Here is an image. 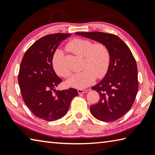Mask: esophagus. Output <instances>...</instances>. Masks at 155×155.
<instances>
[{"instance_id":"34e87169","label":"esophagus","mask_w":155,"mask_h":155,"mask_svg":"<svg viewBox=\"0 0 155 155\" xmlns=\"http://www.w3.org/2000/svg\"><path fill=\"white\" fill-rule=\"evenodd\" d=\"M87 91V90H82V89H79V90H78V93L79 94H85Z\"/></svg>"}]
</instances>
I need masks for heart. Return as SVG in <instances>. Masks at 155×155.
<instances>
[{
  "mask_svg": "<svg viewBox=\"0 0 155 155\" xmlns=\"http://www.w3.org/2000/svg\"><path fill=\"white\" fill-rule=\"evenodd\" d=\"M68 48L77 55L83 57L81 69L73 74L67 81L70 87L83 89L92 84L96 78H101L106 74L110 64V53L103 44H94L84 39H74L68 44ZM52 65L56 72L62 77L67 78L70 71L64 64V52L59 49L52 57Z\"/></svg>",
  "mask_w": 155,
  "mask_h": 155,
  "instance_id": "1",
  "label": "heart"
}]
</instances>
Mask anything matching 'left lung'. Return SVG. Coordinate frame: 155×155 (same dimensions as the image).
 <instances>
[{
    "instance_id": "8db88e82",
    "label": "left lung",
    "mask_w": 155,
    "mask_h": 155,
    "mask_svg": "<svg viewBox=\"0 0 155 155\" xmlns=\"http://www.w3.org/2000/svg\"><path fill=\"white\" fill-rule=\"evenodd\" d=\"M81 35L103 44L110 53V64L106 75L91 89L100 95L98 103L90 107L94 117L113 122L129 111L138 91L137 67L128 46L119 37L102 32H77Z\"/></svg>"
}]
</instances>
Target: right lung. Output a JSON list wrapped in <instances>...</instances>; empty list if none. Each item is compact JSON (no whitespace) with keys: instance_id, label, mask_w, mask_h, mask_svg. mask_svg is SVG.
I'll return each instance as SVG.
<instances>
[{"instance_id":"add662e5","label":"right lung","mask_w":155,"mask_h":155,"mask_svg":"<svg viewBox=\"0 0 155 155\" xmlns=\"http://www.w3.org/2000/svg\"><path fill=\"white\" fill-rule=\"evenodd\" d=\"M70 35L54 33L42 37L26 51L20 64L18 83L23 101L36 117L46 121L64 117L78 95L74 88L54 89L62 80L53 69L52 57L61 41Z\"/></svg>"}]
</instances>
